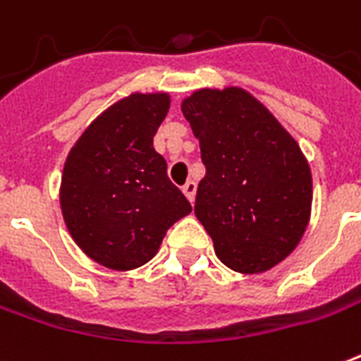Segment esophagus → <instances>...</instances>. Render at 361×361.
I'll use <instances>...</instances> for the list:
<instances>
[{"label":"esophagus","instance_id":"34e87169","mask_svg":"<svg viewBox=\"0 0 361 361\" xmlns=\"http://www.w3.org/2000/svg\"><path fill=\"white\" fill-rule=\"evenodd\" d=\"M195 191H197V183L193 180L185 181V185H183V193H185V197L193 203L195 201Z\"/></svg>","mask_w":361,"mask_h":361}]
</instances>
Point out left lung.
<instances>
[{"label":"left lung","mask_w":361,"mask_h":361,"mask_svg":"<svg viewBox=\"0 0 361 361\" xmlns=\"http://www.w3.org/2000/svg\"><path fill=\"white\" fill-rule=\"evenodd\" d=\"M199 138L205 178L195 216L224 266L259 274L287 258L311 215L301 148L264 105L238 87L199 90L181 103Z\"/></svg>","instance_id":"1"}]
</instances>
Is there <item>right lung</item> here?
Returning a JSON list of instances; mask_svg holds the SVG:
<instances>
[{
  "instance_id": "add662e5",
  "label": "right lung",
  "mask_w": 361,
  "mask_h": 361,
  "mask_svg": "<svg viewBox=\"0 0 361 361\" xmlns=\"http://www.w3.org/2000/svg\"><path fill=\"white\" fill-rule=\"evenodd\" d=\"M166 93H133L93 121L68 154L60 205L72 238L102 266L135 269L154 258L191 205L152 146Z\"/></svg>"
}]
</instances>
